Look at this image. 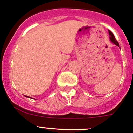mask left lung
Listing matches in <instances>:
<instances>
[{"label":"left lung","mask_w":133,"mask_h":133,"mask_svg":"<svg viewBox=\"0 0 133 133\" xmlns=\"http://www.w3.org/2000/svg\"><path fill=\"white\" fill-rule=\"evenodd\" d=\"M108 32H109V35L110 41L112 42L113 43V44H115V45H117V46L119 47L118 42L117 41H116V40L115 39V36H114L113 33H112V32H111L110 30H108Z\"/></svg>","instance_id":"left-lung-1"}]
</instances>
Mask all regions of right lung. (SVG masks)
Segmentation results:
<instances>
[{
  "label": "right lung",
  "instance_id": "right-lung-1",
  "mask_svg": "<svg viewBox=\"0 0 133 133\" xmlns=\"http://www.w3.org/2000/svg\"><path fill=\"white\" fill-rule=\"evenodd\" d=\"M25 97H27V98H31L29 97V96H25Z\"/></svg>",
  "mask_w": 133,
  "mask_h": 133
}]
</instances>
